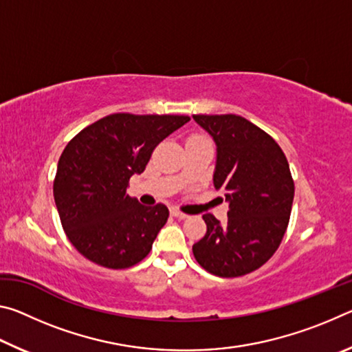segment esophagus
<instances>
[{"label": "esophagus", "mask_w": 352, "mask_h": 352, "mask_svg": "<svg viewBox=\"0 0 352 352\" xmlns=\"http://www.w3.org/2000/svg\"><path fill=\"white\" fill-rule=\"evenodd\" d=\"M170 214H172V216H174L175 219H178V220H184V219H188V214H184V212L178 211V210H172V211H170Z\"/></svg>", "instance_id": "34e87169"}]
</instances>
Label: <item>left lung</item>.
Returning <instances> with one entry per match:
<instances>
[{"instance_id":"left-lung-1","label":"left lung","mask_w":352,"mask_h":352,"mask_svg":"<svg viewBox=\"0 0 352 352\" xmlns=\"http://www.w3.org/2000/svg\"><path fill=\"white\" fill-rule=\"evenodd\" d=\"M216 142L214 188L223 192L226 223L205 214L206 234L192 245L206 272L222 278L247 275L264 265L281 243L295 186L278 142L237 115H194Z\"/></svg>"}]
</instances>
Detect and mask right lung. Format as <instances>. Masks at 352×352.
<instances>
[{
	"label": "right lung",
	"instance_id": "1",
	"mask_svg": "<svg viewBox=\"0 0 352 352\" xmlns=\"http://www.w3.org/2000/svg\"><path fill=\"white\" fill-rule=\"evenodd\" d=\"M188 121L177 115L115 113L68 142L57 164L54 200L77 252L116 270L146 258L169 210L130 197L129 180L144 172L153 148Z\"/></svg>",
	"mask_w": 352,
	"mask_h": 352
}]
</instances>
